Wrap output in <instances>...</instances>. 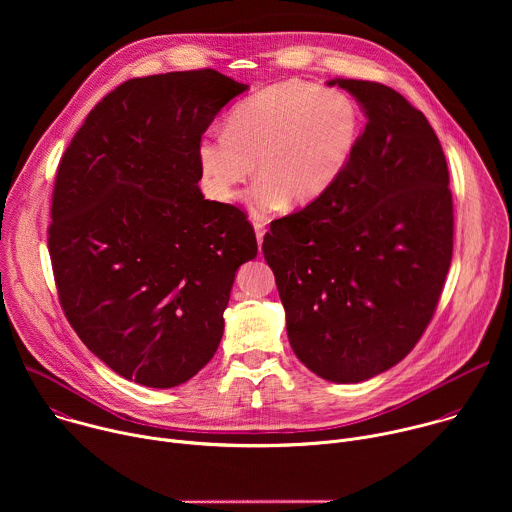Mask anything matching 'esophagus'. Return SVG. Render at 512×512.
I'll use <instances>...</instances> for the list:
<instances>
[{"label": "esophagus", "mask_w": 512, "mask_h": 512, "mask_svg": "<svg viewBox=\"0 0 512 512\" xmlns=\"http://www.w3.org/2000/svg\"><path fill=\"white\" fill-rule=\"evenodd\" d=\"M253 227H255L257 243H259V247H261V245H263V237H265V225H263L261 221H255V223H253Z\"/></svg>", "instance_id": "1"}]
</instances>
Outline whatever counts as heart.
<instances>
[{"label":"heart","mask_w":512,"mask_h":512,"mask_svg":"<svg viewBox=\"0 0 512 512\" xmlns=\"http://www.w3.org/2000/svg\"><path fill=\"white\" fill-rule=\"evenodd\" d=\"M360 125L362 113L344 91L302 81L267 87L233 107L225 131L200 137L196 158L204 192L216 202H233L255 170L259 180L247 194L255 216L265 218L287 200L310 204L348 166Z\"/></svg>","instance_id":"obj_1"}]
</instances>
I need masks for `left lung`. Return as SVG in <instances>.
Segmentation results:
<instances>
[{
	"label": "left lung",
	"instance_id": "1",
	"mask_svg": "<svg viewBox=\"0 0 512 512\" xmlns=\"http://www.w3.org/2000/svg\"><path fill=\"white\" fill-rule=\"evenodd\" d=\"M367 117L340 178L271 223L263 255L296 356L332 383L401 362L425 332L452 263L454 206L442 143L403 95L334 79Z\"/></svg>",
	"mask_w": 512,
	"mask_h": 512
}]
</instances>
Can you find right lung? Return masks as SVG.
<instances>
[{
	"label": "right lung",
	"mask_w": 512,
	"mask_h": 512,
	"mask_svg": "<svg viewBox=\"0 0 512 512\" xmlns=\"http://www.w3.org/2000/svg\"><path fill=\"white\" fill-rule=\"evenodd\" d=\"M249 85L218 70L131 79L66 148L48 251L85 346L143 387L192 379L221 344L237 269L257 255L243 210L204 200L198 141Z\"/></svg>",
	"instance_id": "right-lung-1"
}]
</instances>
